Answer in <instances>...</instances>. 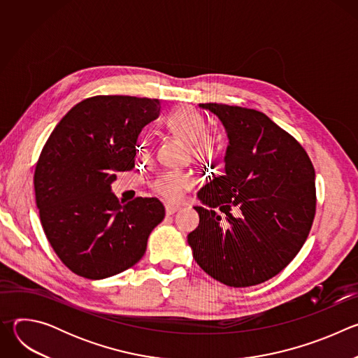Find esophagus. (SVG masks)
<instances>
[{"instance_id": "esophagus-1", "label": "esophagus", "mask_w": 358, "mask_h": 358, "mask_svg": "<svg viewBox=\"0 0 358 358\" xmlns=\"http://www.w3.org/2000/svg\"><path fill=\"white\" fill-rule=\"evenodd\" d=\"M178 210H180V207L171 206V203H166V214H167V215H173V214L177 213Z\"/></svg>"}]
</instances>
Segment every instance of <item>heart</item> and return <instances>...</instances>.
Listing matches in <instances>:
<instances>
[{
    "instance_id": "heart-1",
    "label": "heart",
    "mask_w": 358,
    "mask_h": 358,
    "mask_svg": "<svg viewBox=\"0 0 358 358\" xmlns=\"http://www.w3.org/2000/svg\"><path fill=\"white\" fill-rule=\"evenodd\" d=\"M164 124L170 131L189 143L191 156L195 160L206 163L218 156L221 150L220 138L207 131V120L198 110L189 106H177L166 115ZM144 144L145 141H141L138 147L145 148ZM192 185L194 178L189 173L181 170H169L156 177V180L151 182V189L162 198L176 202L180 201L184 192L191 189Z\"/></svg>"
}]
</instances>
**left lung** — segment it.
<instances>
[{"label": "left lung", "mask_w": 358, "mask_h": 358, "mask_svg": "<svg viewBox=\"0 0 358 358\" xmlns=\"http://www.w3.org/2000/svg\"><path fill=\"white\" fill-rule=\"evenodd\" d=\"M228 133L225 174L198 192L199 225L188 235L195 262L218 282L248 287L283 271L308 239L316 214L315 167L301 144L265 113L201 103ZM220 206L227 222L212 211ZM232 206L243 215L235 219Z\"/></svg>", "instance_id": "obj_1"}]
</instances>
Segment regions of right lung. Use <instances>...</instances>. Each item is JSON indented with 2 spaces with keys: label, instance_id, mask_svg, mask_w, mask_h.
Returning a JSON list of instances; mask_svg holds the SVG:
<instances>
[{
  "label": "right lung",
  "instance_id": "1",
  "mask_svg": "<svg viewBox=\"0 0 358 358\" xmlns=\"http://www.w3.org/2000/svg\"><path fill=\"white\" fill-rule=\"evenodd\" d=\"M160 112L159 99L93 96L75 105L48 137L34 174L43 232L62 264L86 279L136 265L166 215L157 198L126 203L110 192L134 167L136 140Z\"/></svg>",
  "mask_w": 358,
  "mask_h": 358
}]
</instances>
